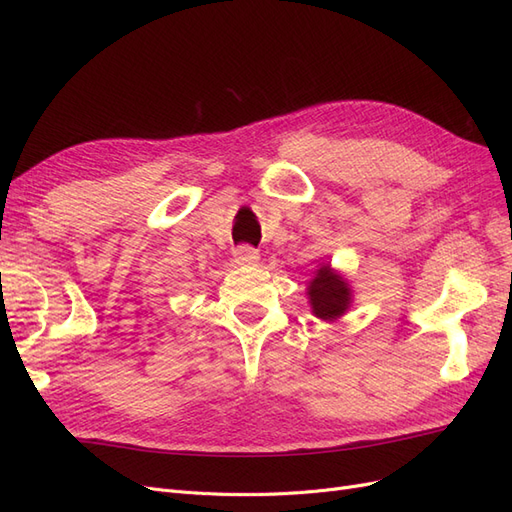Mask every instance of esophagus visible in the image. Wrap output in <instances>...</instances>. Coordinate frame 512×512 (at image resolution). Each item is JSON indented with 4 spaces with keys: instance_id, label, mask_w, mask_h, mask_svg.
<instances>
[{
    "instance_id": "obj_1",
    "label": "esophagus",
    "mask_w": 512,
    "mask_h": 512,
    "mask_svg": "<svg viewBox=\"0 0 512 512\" xmlns=\"http://www.w3.org/2000/svg\"><path fill=\"white\" fill-rule=\"evenodd\" d=\"M260 260V254L250 245H241L235 250V262L241 267H256Z\"/></svg>"
}]
</instances>
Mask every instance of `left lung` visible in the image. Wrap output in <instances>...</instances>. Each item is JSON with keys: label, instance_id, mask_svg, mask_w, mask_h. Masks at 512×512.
<instances>
[{"label": "left lung", "instance_id": "8db88e82", "mask_svg": "<svg viewBox=\"0 0 512 512\" xmlns=\"http://www.w3.org/2000/svg\"><path fill=\"white\" fill-rule=\"evenodd\" d=\"M309 305H312V314L324 322H335L346 314V309L352 303V292L348 282L331 269V265H322L314 280L307 286Z\"/></svg>", "mask_w": 512, "mask_h": 512}]
</instances>
